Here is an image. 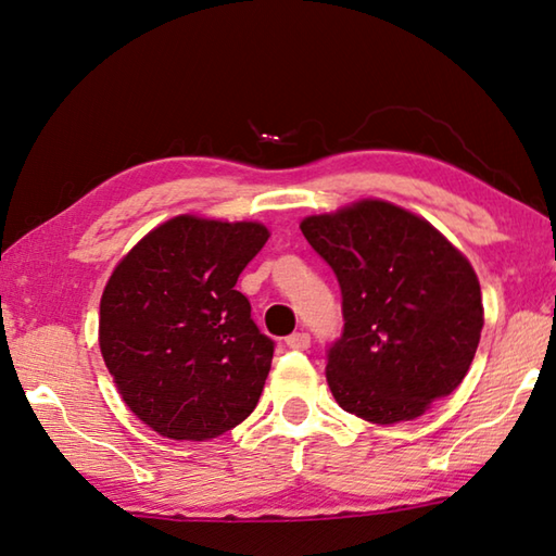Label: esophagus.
<instances>
[{"label":"esophagus","instance_id":"esophagus-1","mask_svg":"<svg viewBox=\"0 0 556 556\" xmlns=\"http://www.w3.org/2000/svg\"><path fill=\"white\" fill-rule=\"evenodd\" d=\"M287 346H291V350H299V352H303V350H308L311 346V334L308 332H293V334H289L287 337Z\"/></svg>","mask_w":556,"mask_h":556}]
</instances>
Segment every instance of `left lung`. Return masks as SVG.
<instances>
[{"instance_id":"obj_1","label":"left lung","mask_w":556,"mask_h":556,"mask_svg":"<svg viewBox=\"0 0 556 556\" xmlns=\"http://www.w3.org/2000/svg\"><path fill=\"white\" fill-rule=\"evenodd\" d=\"M301 231L342 289L328 386L344 412L395 424L463 383L484 308L467 257L421 216L380 200L308 216Z\"/></svg>"}]
</instances>
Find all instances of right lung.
<instances>
[{"label": "right lung", "instance_id": "add662e5", "mask_svg": "<svg viewBox=\"0 0 556 556\" xmlns=\"http://www.w3.org/2000/svg\"><path fill=\"white\" fill-rule=\"evenodd\" d=\"M255 222L176 216L119 260L98 342L125 405L176 441L216 439L255 409L275 354L236 281L267 243Z\"/></svg>", "mask_w": 556, "mask_h": 556}]
</instances>
